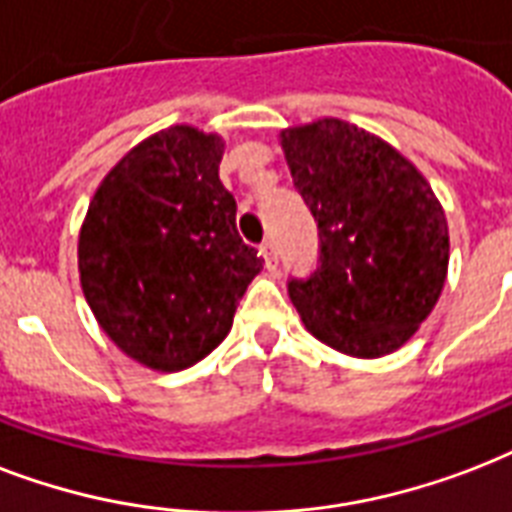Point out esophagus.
Returning a JSON list of instances; mask_svg holds the SVG:
<instances>
[{"label":"esophagus","instance_id":"1","mask_svg":"<svg viewBox=\"0 0 512 512\" xmlns=\"http://www.w3.org/2000/svg\"><path fill=\"white\" fill-rule=\"evenodd\" d=\"M260 255H263L268 268H276V244H273V239H265L263 244H260Z\"/></svg>","mask_w":512,"mask_h":512}]
</instances>
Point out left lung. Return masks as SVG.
<instances>
[{
    "instance_id": "left-lung-1",
    "label": "left lung",
    "mask_w": 512,
    "mask_h": 512,
    "mask_svg": "<svg viewBox=\"0 0 512 512\" xmlns=\"http://www.w3.org/2000/svg\"><path fill=\"white\" fill-rule=\"evenodd\" d=\"M292 182L319 228V268L292 279L306 330L376 360L411 341L448 276V220L403 152L338 117L279 131Z\"/></svg>"
}]
</instances>
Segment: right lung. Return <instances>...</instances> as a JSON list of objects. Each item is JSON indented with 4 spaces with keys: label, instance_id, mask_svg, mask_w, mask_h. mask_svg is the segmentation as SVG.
I'll use <instances>...</instances> for the list:
<instances>
[{
    "label": "right lung",
    "instance_id": "obj_1",
    "mask_svg": "<svg viewBox=\"0 0 512 512\" xmlns=\"http://www.w3.org/2000/svg\"><path fill=\"white\" fill-rule=\"evenodd\" d=\"M222 152L220 134L187 123L147 136L107 171L80 225L85 300L109 341L144 368L177 373L204 360L263 271L236 230Z\"/></svg>",
    "mask_w": 512,
    "mask_h": 512
}]
</instances>
